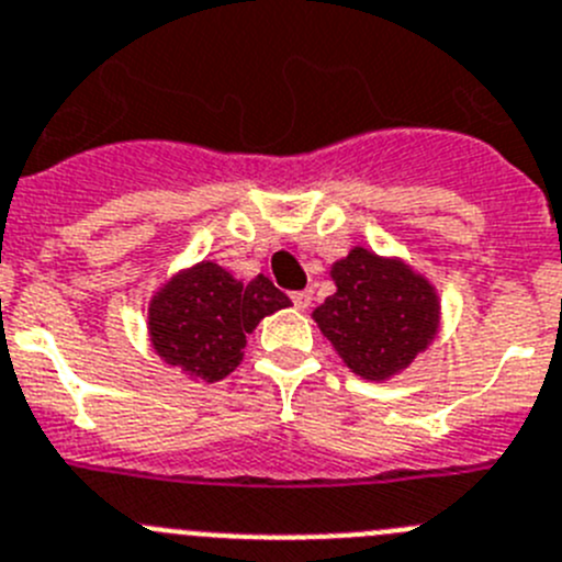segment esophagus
<instances>
[{"instance_id": "1", "label": "esophagus", "mask_w": 562, "mask_h": 562, "mask_svg": "<svg viewBox=\"0 0 562 562\" xmlns=\"http://www.w3.org/2000/svg\"><path fill=\"white\" fill-rule=\"evenodd\" d=\"M312 301H315V292L312 290L292 292V303H295V308H308L312 306Z\"/></svg>"}]
</instances>
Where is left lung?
<instances>
[{
	"instance_id": "8db88e82",
	"label": "left lung",
	"mask_w": 562,
	"mask_h": 562,
	"mask_svg": "<svg viewBox=\"0 0 562 562\" xmlns=\"http://www.w3.org/2000/svg\"><path fill=\"white\" fill-rule=\"evenodd\" d=\"M331 278L337 292L315 308V321L362 379L398 373L435 339L437 297L409 267L357 247L331 267Z\"/></svg>"
}]
</instances>
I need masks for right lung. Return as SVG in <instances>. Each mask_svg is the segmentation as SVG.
Instances as JSON below:
<instances>
[{
	"label": "right lung",
	"instance_id": "right-lung-1",
	"mask_svg": "<svg viewBox=\"0 0 562 562\" xmlns=\"http://www.w3.org/2000/svg\"><path fill=\"white\" fill-rule=\"evenodd\" d=\"M290 303L270 278L241 284L223 267L203 261L169 281L150 303V337L169 364L203 382H220L241 362L245 334Z\"/></svg>",
	"mask_w": 562,
	"mask_h": 562
}]
</instances>
